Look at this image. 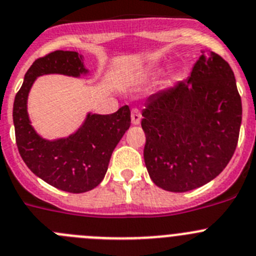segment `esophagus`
Instances as JSON below:
<instances>
[{
    "label": "esophagus",
    "mask_w": 256,
    "mask_h": 256,
    "mask_svg": "<svg viewBox=\"0 0 256 256\" xmlns=\"http://www.w3.org/2000/svg\"><path fill=\"white\" fill-rule=\"evenodd\" d=\"M140 121H142V112L138 108L131 110V122L134 125H139Z\"/></svg>",
    "instance_id": "1"
}]
</instances>
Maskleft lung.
<instances>
[{
  "mask_svg": "<svg viewBox=\"0 0 256 256\" xmlns=\"http://www.w3.org/2000/svg\"><path fill=\"white\" fill-rule=\"evenodd\" d=\"M144 160L158 187L188 192L216 178L235 152L242 106L234 72L202 52L190 78L150 96L142 110Z\"/></svg>",
  "mask_w": 256,
  "mask_h": 256,
  "instance_id": "left-lung-1",
  "label": "left lung"
}]
</instances>
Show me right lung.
Segmentation results:
<instances>
[{"mask_svg":"<svg viewBox=\"0 0 256 256\" xmlns=\"http://www.w3.org/2000/svg\"><path fill=\"white\" fill-rule=\"evenodd\" d=\"M87 73L77 52L56 50L32 63L14 102L16 144L22 160L35 176L64 192H88L102 182L112 152L130 128V108L125 104L111 114H88L83 125L68 138L46 140L31 126L28 96L40 76L80 77Z\"/></svg>","mask_w":256,"mask_h":256,"instance_id":"add662e5","label":"right lung"}]
</instances>
